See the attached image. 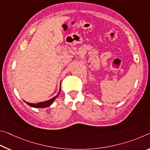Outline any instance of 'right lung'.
Wrapping results in <instances>:
<instances>
[{"instance_id":"obj_1","label":"right lung","mask_w":150,"mask_h":150,"mask_svg":"<svg viewBox=\"0 0 150 150\" xmlns=\"http://www.w3.org/2000/svg\"><path fill=\"white\" fill-rule=\"evenodd\" d=\"M61 92V87H60V90H59V91L58 93V94L56 96H54L53 98L49 99L48 101H43V102H39V103H28V102L25 101V103L28 104V105L32 107V108H47V107H49L51 105L52 103H53V101L55 100V99L57 98L59 96V93H60Z\"/></svg>"}]
</instances>
